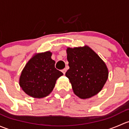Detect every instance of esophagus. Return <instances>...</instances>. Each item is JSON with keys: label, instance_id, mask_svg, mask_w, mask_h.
<instances>
[{"label": "esophagus", "instance_id": "obj_1", "mask_svg": "<svg viewBox=\"0 0 129 129\" xmlns=\"http://www.w3.org/2000/svg\"><path fill=\"white\" fill-rule=\"evenodd\" d=\"M66 71H67V69H63L62 70V73H63V74H66Z\"/></svg>", "mask_w": 129, "mask_h": 129}]
</instances>
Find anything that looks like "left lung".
Returning a JSON list of instances; mask_svg holds the SVG:
<instances>
[{
    "label": "left lung",
    "mask_w": 129,
    "mask_h": 129,
    "mask_svg": "<svg viewBox=\"0 0 129 129\" xmlns=\"http://www.w3.org/2000/svg\"><path fill=\"white\" fill-rule=\"evenodd\" d=\"M69 69L66 76L69 79L73 91L80 99H89L97 94L108 79L105 62L89 47L67 49Z\"/></svg>",
    "instance_id": "left-lung-1"
}]
</instances>
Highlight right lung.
Instances as JSON below:
<instances>
[{"label":"right lung","instance_id":"1","mask_svg":"<svg viewBox=\"0 0 129 129\" xmlns=\"http://www.w3.org/2000/svg\"><path fill=\"white\" fill-rule=\"evenodd\" d=\"M52 53L35 54L22 71L19 85L25 93L34 98H43L50 94L58 78L63 73L55 68Z\"/></svg>","mask_w":129,"mask_h":129}]
</instances>
